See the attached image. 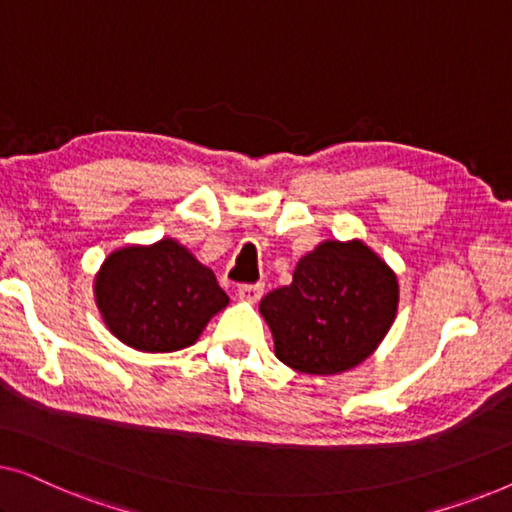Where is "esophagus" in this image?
<instances>
[{
  "label": "esophagus",
  "mask_w": 512,
  "mask_h": 512,
  "mask_svg": "<svg viewBox=\"0 0 512 512\" xmlns=\"http://www.w3.org/2000/svg\"><path fill=\"white\" fill-rule=\"evenodd\" d=\"M237 296H240V300H247V303H258L263 296V284H242L237 289Z\"/></svg>",
  "instance_id": "1"
}]
</instances>
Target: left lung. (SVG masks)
Returning <instances> with one entry per match:
<instances>
[{
	"label": "left lung",
	"instance_id": "obj_1",
	"mask_svg": "<svg viewBox=\"0 0 512 512\" xmlns=\"http://www.w3.org/2000/svg\"><path fill=\"white\" fill-rule=\"evenodd\" d=\"M275 356L305 375H340L368 359L398 312L396 272L361 240H326L300 258L289 286L258 305Z\"/></svg>",
	"mask_w": 512,
	"mask_h": 512
}]
</instances>
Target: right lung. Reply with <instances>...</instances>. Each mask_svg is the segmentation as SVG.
I'll use <instances>...</instances> for the list:
<instances>
[{"label": "right lung", "instance_id": "add662e5", "mask_svg": "<svg viewBox=\"0 0 512 512\" xmlns=\"http://www.w3.org/2000/svg\"><path fill=\"white\" fill-rule=\"evenodd\" d=\"M93 289L109 331L151 354L195 345L230 303L214 272L172 237L111 251Z\"/></svg>", "mask_w": 512, "mask_h": 512}]
</instances>
